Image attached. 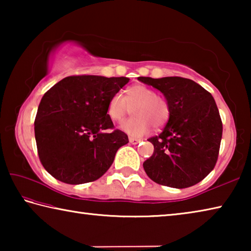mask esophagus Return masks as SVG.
I'll return each mask as SVG.
<instances>
[{
    "instance_id": "obj_1",
    "label": "esophagus",
    "mask_w": 251,
    "mask_h": 251,
    "mask_svg": "<svg viewBox=\"0 0 251 251\" xmlns=\"http://www.w3.org/2000/svg\"><path fill=\"white\" fill-rule=\"evenodd\" d=\"M142 142V139H139V138H134V137H129V143H131V144H134V145H136V144H138V143H141Z\"/></svg>"
}]
</instances>
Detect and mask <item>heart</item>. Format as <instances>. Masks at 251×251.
Masks as SVG:
<instances>
[{"label":"heart","mask_w":251,"mask_h":251,"mask_svg":"<svg viewBox=\"0 0 251 251\" xmlns=\"http://www.w3.org/2000/svg\"><path fill=\"white\" fill-rule=\"evenodd\" d=\"M129 108L134 116L123 123L121 128L131 136L146 134L151 126L160 128L171 116V104L166 97L144 84L131 85L124 97L121 94L110 96L106 104V115L113 123H120L129 113Z\"/></svg>","instance_id":"heart-1"}]
</instances>
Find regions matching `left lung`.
I'll return each mask as SVG.
<instances>
[{"mask_svg": "<svg viewBox=\"0 0 251 251\" xmlns=\"http://www.w3.org/2000/svg\"><path fill=\"white\" fill-rule=\"evenodd\" d=\"M138 79L159 90L171 104L164 130L148 139L154 154L143 164L147 176L174 188L196 185L218 159L223 122L214 97L194 80L178 76Z\"/></svg>", "mask_w": 251, "mask_h": 251, "instance_id": "left-lung-1", "label": "left lung"}]
</instances>
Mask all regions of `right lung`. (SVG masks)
I'll list each match as a JSON object with an SVG mask.
<instances>
[{"instance_id":"1","label":"right lung","mask_w":251,"mask_h":251,"mask_svg":"<svg viewBox=\"0 0 251 251\" xmlns=\"http://www.w3.org/2000/svg\"><path fill=\"white\" fill-rule=\"evenodd\" d=\"M128 82L127 77L73 75L45 93L34 131L46 172L66 184L78 185L97 180L108 171L128 137L115 129L106 115V104Z\"/></svg>"}]
</instances>
